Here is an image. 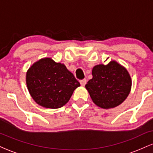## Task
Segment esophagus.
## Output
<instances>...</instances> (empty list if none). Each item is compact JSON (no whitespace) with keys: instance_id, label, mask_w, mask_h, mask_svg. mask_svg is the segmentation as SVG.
Listing matches in <instances>:
<instances>
[{"instance_id":"34e87169","label":"esophagus","mask_w":153,"mask_h":153,"mask_svg":"<svg viewBox=\"0 0 153 153\" xmlns=\"http://www.w3.org/2000/svg\"><path fill=\"white\" fill-rule=\"evenodd\" d=\"M86 82H87L86 79H82V80H80V85H82V86H84V85H85V84H86Z\"/></svg>"}]
</instances>
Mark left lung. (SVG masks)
<instances>
[{
    "label": "left lung",
    "instance_id": "left-lung-1",
    "mask_svg": "<svg viewBox=\"0 0 153 153\" xmlns=\"http://www.w3.org/2000/svg\"><path fill=\"white\" fill-rule=\"evenodd\" d=\"M93 78L85 88L95 104L103 108L121 104L130 92L131 80L129 73L115 61L107 65H99L92 71Z\"/></svg>",
    "mask_w": 153,
    "mask_h": 153
}]
</instances>
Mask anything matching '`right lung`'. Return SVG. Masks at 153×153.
Here are the masks:
<instances>
[{"label":"right lung","instance_id":"obj_1","mask_svg":"<svg viewBox=\"0 0 153 153\" xmlns=\"http://www.w3.org/2000/svg\"><path fill=\"white\" fill-rule=\"evenodd\" d=\"M26 85L36 103L45 108H58L68 102L80 84L65 65L44 58L27 71Z\"/></svg>","mask_w":153,"mask_h":153}]
</instances>
